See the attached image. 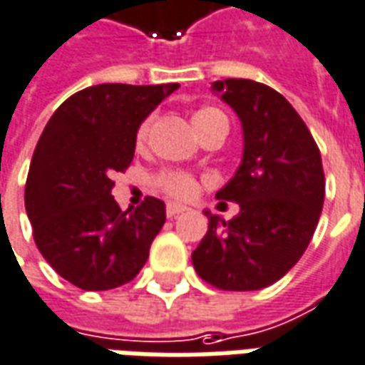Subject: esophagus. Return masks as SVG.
I'll return each instance as SVG.
<instances>
[{
  "label": "esophagus",
  "mask_w": 365,
  "mask_h": 365,
  "mask_svg": "<svg viewBox=\"0 0 365 365\" xmlns=\"http://www.w3.org/2000/svg\"><path fill=\"white\" fill-rule=\"evenodd\" d=\"M185 210H187V206H180V204H167V216H169V218H175V216L182 214Z\"/></svg>",
  "instance_id": "1"
}]
</instances>
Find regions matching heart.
Here are the masks:
<instances>
[{
	"label": "heart",
	"instance_id": "heart-1",
	"mask_svg": "<svg viewBox=\"0 0 365 365\" xmlns=\"http://www.w3.org/2000/svg\"><path fill=\"white\" fill-rule=\"evenodd\" d=\"M220 121H226L228 123V118L226 113L218 110V108H200L196 110L195 115H192V123H195L196 131L202 135L206 133L212 125H216ZM151 128H153V118L149 115L145 120L139 123V128L135 131V145L141 149L145 145L147 139H149V133H151ZM153 185L163 195H167L169 198H175V200H188L196 195L198 190V180L192 173H187V170H161L157 173L153 178Z\"/></svg>",
	"mask_w": 365,
	"mask_h": 365
}]
</instances>
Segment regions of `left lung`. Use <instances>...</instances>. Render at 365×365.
I'll return each instance as SVG.
<instances>
[{"label":"left lung","mask_w":365,"mask_h":365,"mask_svg":"<svg viewBox=\"0 0 365 365\" xmlns=\"http://www.w3.org/2000/svg\"><path fill=\"white\" fill-rule=\"evenodd\" d=\"M214 90L244 128V159L216 198L240 204V214L208 216V232L192 252L196 273L222 291H257L285 275L319 224L324 170L307 123L277 90L228 78Z\"/></svg>","instance_id":"obj_1"}]
</instances>
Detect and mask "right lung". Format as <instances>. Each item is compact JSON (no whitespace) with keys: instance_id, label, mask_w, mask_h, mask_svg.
I'll use <instances>...</instances> for the list:
<instances>
[{"instance_id":"right-lung-1","label":"right lung","mask_w":365,"mask_h":365,"mask_svg":"<svg viewBox=\"0 0 365 365\" xmlns=\"http://www.w3.org/2000/svg\"><path fill=\"white\" fill-rule=\"evenodd\" d=\"M178 84H98L58 106L38 139L25 182V208L38 252L84 291L129 283L165 224V202L147 196L123 212L112 177L133 161L139 123Z\"/></svg>"}]
</instances>
